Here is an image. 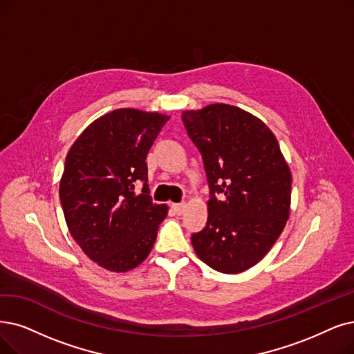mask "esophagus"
<instances>
[{
    "label": "esophagus",
    "instance_id": "1",
    "mask_svg": "<svg viewBox=\"0 0 354 354\" xmlns=\"http://www.w3.org/2000/svg\"><path fill=\"white\" fill-rule=\"evenodd\" d=\"M185 207H186L185 203H173V205H171V209L174 210L176 215H181L183 212H185Z\"/></svg>",
    "mask_w": 354,
    "mask_h": 354
}]
</instances>
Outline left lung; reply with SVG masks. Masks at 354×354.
Wrapping results in <instances>:
<instances>
[{
  "mask_svg": "<svg viewBox=\"0 0 354 354\" xmlns=\"http://www.w3.org/2000/svg\"><path fill=\"white\" fill-rule=\"evenodd\" d=\"M209 183L207 222L192 235L199 259L226 274L248 270L289 219L292 176L273 132L251 113L223 103L183 111Z\"/></svg>",
  "mask_w": 354,
  "mask_h": 354,
  "instance_id": "obj_1",
  "label": "left lung"
}]
</instances>
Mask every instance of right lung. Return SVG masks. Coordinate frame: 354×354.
Wrapping results in <instances>:
<instances>
[{"instance_id":"1","label":"right lung","mask_w":354,"mask_h":354,"mask_svg":"<svg viewBox=\"0 0 354 354\" xmlns=\"http://www.w3.org/2000/svg\"><path fill=\"white\" fill-rule=\"evenodd\" d=\"M169 116L118 109L94 120L71 147L59 185L69 234L110 272H129L151 252L165 205L148 189L147 155ZM140 184L143 190L136 193Z\"/></svg>"}]
</instances>
